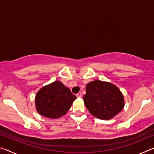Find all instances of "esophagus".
I'll return each instance as SVG.
<instances>
[{
  "mask_svg": "<svg viewBox=\"0 0 154 154\" xmlns=\"http://www.w3.org/2000/svg\"><path fill=\"white\" fill-rule=\"evenodd\" d=\"M76 96H77V97H82V92H79L78 94H77Z\"/></svg>",
  "mask_w": 154,
  "mask_h": 154,
  "instance_id": "obj_1",
  "label": "esophagus"
}]
</instances>
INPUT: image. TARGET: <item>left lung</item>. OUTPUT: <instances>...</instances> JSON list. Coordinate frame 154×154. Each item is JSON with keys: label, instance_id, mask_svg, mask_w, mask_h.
Segmentation results:
<instances>
[{"label": "left lung", "instance_id": "8db88e82", "mask_svg": "<svg viewBox=\"0 0 154 154\" xmlns=\"http://www.w3.org/2000/svg\"><path fill=\"white\" fill-rule=\"evenodd\" d=\"M83 101L92 116L104 120L113 118L124 106V96L119 88L100 80L88 83Z\"/></svg>", "mask_w": 154, "mask_h": 154}]
</instances>
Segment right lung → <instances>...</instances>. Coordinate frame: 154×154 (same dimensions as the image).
<instances>
[{
    "label": "right lung",
    "instance_id": "right-lung-1",
    "mask_svg": "<svg viewBox=\"0 0 154 154\" xmlns=\"http://www.w3.org/2000/svg\"><path fill=\"white\" fill-rule=\"evenodd\" d=\"M76 98L69 88L60 81H56L45 85L36 93V109L45 118H59L67 113Z\"/></svg>",
    "mask_w": 154,
    "mask_h": 154
}]
</instances>
